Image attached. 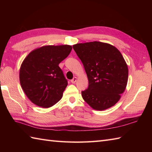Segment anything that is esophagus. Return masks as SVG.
<instances>
[{"label":"esophagus","instance_id":"esophagus-1","mask_svg":"<svg viewBox=\"0 0 152 152\" xmlns=\"http://www.w3.org/2000/svg\"><path fill=\"white\" fill-rule=\"evenodd\" d=\"M76 81H77V78H76V77H74V78L70 80L71 83H75Z\"/></svg>","mask_w":152,"mask_h":152}]
</instances>
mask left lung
Here are the masks:
<instances>
[{
  "label": "left lung",
  "instance_id": "left-lung-1",
  "mask_svg": "<svg viewBox=\"0 0 152 152\" xmlns=\"http://www.w3.org/2000/svg\"><path fill=\"white\" fill-rule=\"evenodd\" d=\"M88 76V88L82 91L83 100L96 110H104L118 102L128 80L124 57L112 45L90 42L73 45Z\"/></svg>",
  "mask_w": 152,
  "mask_h": 152
}]
</instances>
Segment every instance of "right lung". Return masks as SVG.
Here are the masks:
<instances>
[{
    "instance_id": "right-lung-1",
    "label": "right lung",
    "mask_w": 152,
    "mask_h": 152,
    "mask_svg": "<svg viewBox=\"0 0 152 152\" xmlns=\"http://www.w3.org/2000/svg\"><path fill=\"white\" fill-rule=\"evenodd\" d=\"M69 45L44 46L25 57L19 70L21 88L30 101L42 108L59 102L68 85L59 64L68 57Z\"/></svg>"
}]
</instances>
